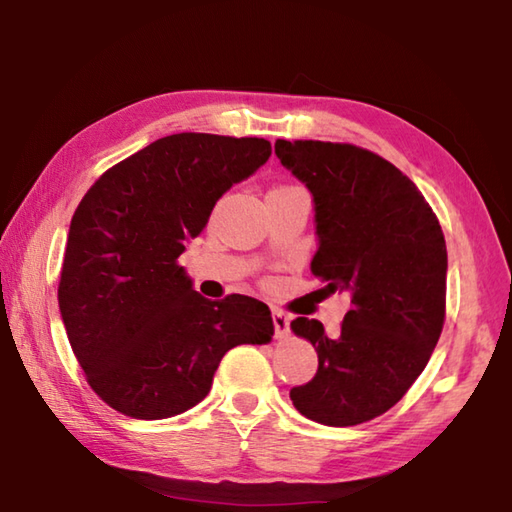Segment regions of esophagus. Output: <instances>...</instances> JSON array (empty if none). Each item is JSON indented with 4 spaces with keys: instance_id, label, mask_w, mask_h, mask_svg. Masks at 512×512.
Listing matches in <instances>:
<instances>
[{
    "instance_id": "1",
    "label": "esophagus",
    "mask_w": 512,
    "mask_h": 512,
    "mask_svg": "<svg viewBox=\"0 0 512 512\" xmlns=\"http://www.w3.org/2000/svg\"><path fill=\"white\" fill-rule=\"evenodd\" d=\"M273 325H275V339H287L291 316L284 314L282 309H273Z\"/></svg>"
}]
</instances>
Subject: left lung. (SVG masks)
I'll list each match as a JSON object with an SVG mask.
<instances>
[{
    "mask_svg": "<svg viewBox=\"0 0 512 512\" xmlns=\"http://www.w3.org/2000/svg\"><path fill=\"white\" fill-rule=\"evenodd\" d=\"M275 155L314 198L311 273L348 291L339 336L314 318L293 334L314 345L316 377L291 388L305 418L354 427L402 400L443 332L447 248L436 214L404 173L352 144L275 142Z\"/></svg>",
    "mask_w": 512,
    "mask_h": 512,
    "instance_id": "1",
    "label": "left lung"
}]
</instances>
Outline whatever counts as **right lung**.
Wrapping results in <instances>:
<instances>
[{
	"label": "right lung",
	"mask_w": 512,
	"mask_h": 512,
	"mask_svg": "<svg viewBox=\"0 0 512 512\" xmlns=\"http://www.w3.org/2000/svg\"><path fill=\"white\" fill-rule=\"evenodd\" d=\"M268 158L259 137L167 135L108 169L76 207L58 307L88 384L115 411L185 413L210 393L225 352L271 343L264 302L207 300L178 266L216 201Z\"/></svg>",
	"instance_id": "right-lung-1"
}]
</instances>
